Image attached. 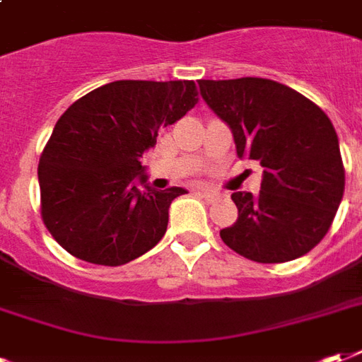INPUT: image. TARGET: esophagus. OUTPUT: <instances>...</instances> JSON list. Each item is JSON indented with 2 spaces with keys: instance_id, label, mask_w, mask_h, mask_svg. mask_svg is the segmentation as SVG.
Wrapping results in <instances>:
<instances>
[{
  "instance_id": "1",
  "label": "esophagus",
  "mask_w": 362,
  "mask_h": 362,
  "mask_svg": "<svg viewBox=\"0 0 362 362\" xmlns=\"http://www.w3.org/2000/svg\"><path fill=\"white\" fill-rule=\"evenodd\" d=\"M197 191H199V194H202L206 200H216L218 197H220L216 191H210V189H204V187H200V189H197Z\"/></svg>"
}]
</instances>
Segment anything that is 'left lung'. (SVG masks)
<instances>
[{"label": "left lung", "instance_id": "1", "mask_svg": "<svg viewBox=\"0 0 362 362\" xmlns=\"http://www.w3.org/2000/svg\"><path fill=\"white\" fill-rule=\"evenodd\" d=\"M199 88L231 129L237 156L264 168L257 197L231 194L239 218L221 229V241L262 264L307 255L328 233L344 199L345 170L329 117L270 78L199 81Z\"/></svg>", "mask_w": 362, "mask_h": 362}]
</instances>
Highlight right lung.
I'll list each match as a JSON object with an SVG mask.
<instances>
[{
	"instance_id": "right-lung-1",
	"label": "right lung",
	"mask_w": 362,
	"mask_h": 362,
	"mask_svg": "<svg viewBox=\"0 0 362 362\" xmlns=\"http://www.w3.org/2000/svg\"><path fill=\"white\" fill-rule=\"evenodd\" d=\"M192 81H115L67 107L38 163L42 220L90 264L121 266L156 247L181 187H150L141 158L199 102Z\"/></svg>"
}]
</instances>
